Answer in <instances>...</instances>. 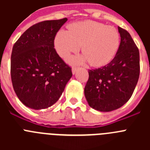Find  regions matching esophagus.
Instances as JSON below:
<instances>
[{"label":"esophagus","instance_id":"obj_1","mask_svg":"<svg viewBox=\"0 0 150 150\" xmlns=\"http://www.w3.org/2000/svg\"><path fill=\"white\" fill-rule=\"evenodd\" d=\"M78 70V68H76V67H73L72 68V74H76V71H77Z\"/></svg>","mask_w":150,"mask_h":150}]
</instances>
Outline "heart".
<instances>
[{"mask_svg":"<svg viewBox=\"0 0 150 150\" xmlns=\"http://www.w3.org/2000/svg\"><path fill=\"white\" fill-rule=\"evenodd\" d=\"M70 30H60L55 38L57 52L66 57L77 52L82 46L83 55L71 56V63L89 61L94 66L104 65L115 56L120 44V35L116 28L94 21L76 22L70 25Z\"/></svg>","mask_w":150,"mask_h":150,"instance_id":"obj_1","label":"heart"}]
</instances>
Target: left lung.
<instances>
[{
  "instance_id": "8db88e82",
  "label": "left lung",
  "mask_w": 150,
  "mask_h": 150,
  "mask_svg": "<svg viewBox=\"0 0 150 150\" xmlns=\"http://www.w3.org/2000/svg\"><path fill=\"white\" fill-rule=\"evenodd\" d=\"M121 41L114 59L88 71L84 95L88 105L100 112L122 107L132 97L140 75V53L127 30L118 27Z\"/></svg>"
}]
</instances>
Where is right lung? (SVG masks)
<instances>
[{
	"label": "right lung",
	"mask_w": 150,
	"mask_h": 150,
	"mask_svg": "<svg viewBox=\"0 0 150 150\" xmlns=\"http://www.w3.org/2000/svg\"><path fill=\"white\" fill-rule=\"evenodd\" d=\"M67 18L44 21L26 30L13 47L11 79L22 104L33 110L55 104L72 76L71 68L54 49L56 33Z\"/></svg>",
	"instance_id": "add662e5"
}]
</instances>
